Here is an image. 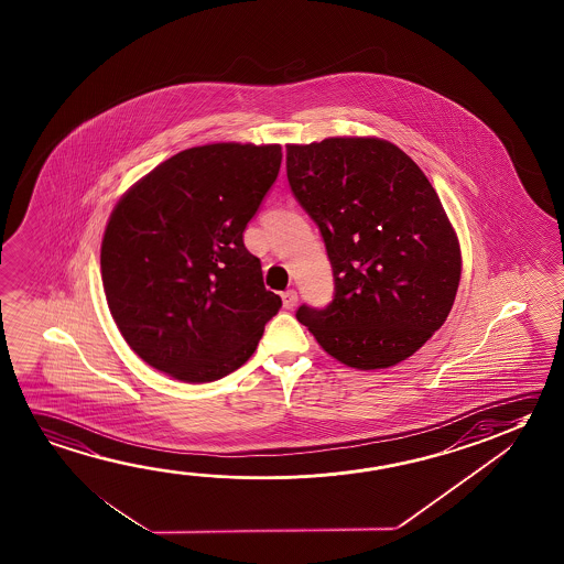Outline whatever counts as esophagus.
<instances>
[{
	"label": "esophagus",
	"mask_w": 564,
	"mask_h": 564,
	"mask_svg": "<svg viewBox=\"0 0 564 564\" xmlns=\"http://www.w3.org/2000/svg\"><path fill=\"white\" fill-rule=\"evenodd\" d=\"M281 299H283V306H285L286 311H291V308H295L296 301H299V295H296V291L291 289V291H285Z\"/></svg>",
	"instance_id": "34e87169"
}]
</instances>
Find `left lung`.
<instances>
[{"label":"left lung","instance_id":"left-lung-1","mask_svg":"<svg viewBox=\"0 0 564 564\" xmlns=\"http://www.w3.org/2000/svg\"><path fill=\"white\" fill-rule=\"evenodd\" d=\"M286 178L323 236L333 301L299 323L333 358L381 370L413 356L453 308L458 238L425 173L393 143L330 138L286 145Z\"/></svg>","mask_w":564,"mask_h":564}]
</instances>
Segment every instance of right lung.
<instances>
[{"mask_svg": "<svg viewBox=\"0 0 564 564\" xmlns=\"http://www.w3.org/2000/svg\"><path fill=\"white\" fill-rule=\"evenodd\" d=\"M281 145L186 149L131 186L102 240L104 293L121 336L171 378L238 370L281 299L243 246L281 166Z\"/></svg>", "mask_w": 564, "mask_h": 564, "instance_id": "add662e5", "label": "right lung"}]
</instances>
